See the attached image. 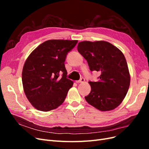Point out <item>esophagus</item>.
I'll list each match as a JSON object with an SVG mask.
<instances>
[{
  "instance_id": "34e87169",
  "label": "esophagus",
  "mask_w": 149,
  "mask_h": 149,
  "mask_svg": "<svg viewBox=\"0 0 149 149\" xmlns=\"http://www.w3.org/2000/svg\"><path fill=\"white\" fill-rule=\"evenodd\" d=\"M85 81V79L84 78H81L78 81H76V83H83Z\"/></svg>"
}]
</instances>
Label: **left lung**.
<instances>
[{
  "instance_id": "1",
  "label": "left lung",
  "mask_w": 149,
  "mask_h": 149,
  "mask_svg": "<svg viewBox=\"0 0 149 149\" xmlns=\"http://www.w3.org/2000/svg\"><path fill=\"white\" fill-rule=\"evenodd\" d=\"M78 51L88 61L91 71H100L97 82L89 81L91 92L85 100L96 109L107 111L115 109L127 94L130 77L124 54L113 45L104 41H84Z\"/></svg>"
}]
</instances>
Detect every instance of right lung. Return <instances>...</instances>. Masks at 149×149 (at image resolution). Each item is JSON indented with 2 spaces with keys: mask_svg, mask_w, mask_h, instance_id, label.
Returning a JSON list of instances; mask_svg holds the SVG:
<instances>
[{
  "mask_svg": "<svg viewBox=\"0 0 149 149\" xmlns=\"http://www.w3.org/2000/svg\"><path fill=\"white\" fill-rule=\"evenodd\" d=\"M77 43L78 40H47L26 59L22 71V84L26 97L37 109L49 111L64 102L73 84L67 78L65 61Z\"/></svg>",
  "mask_w": 149,
  "mask_h": 149,
  "instance_id": "add662e5",
  "label": "right lung"
}]
</instances>
